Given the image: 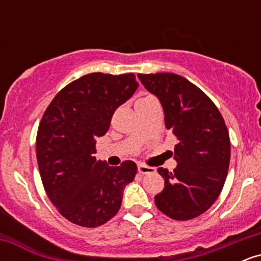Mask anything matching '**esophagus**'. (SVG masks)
<instances>
[{"label":"esophagus","instance_id":"1","mask_svg":"<svg viewBox=\"0 0 261 261\" xmlns=\"http://www.w3.org/2000/svg\"><path fill=\"white\" fill-rule=\"evenodd\" d=\"M137 170H139L140 174H151V173L154 172V168H152V167H148V166H143V164H140V166L137 167Z\"/></svg>","mask_w":261,"mask_h":261}]
</instances>
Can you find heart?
I'll return each instance as SVG.
<instances>
[{"mask_svg":"<svg viewBox=\"0 0 261 261\" xmlns=\"http://www.w3.org/2000/svg\"><path fill=\"white\" fill-rule=\"evenodd\" d=\"M152 101H157V100H155L153 97H151V95H145V97H141L140 99L136 101V107H139V106H143V104L152 103Z\"/></svg>","mask_w":261,"mask_h":261,"instance_id":"heart-1","label":"heart"}]
</instances>
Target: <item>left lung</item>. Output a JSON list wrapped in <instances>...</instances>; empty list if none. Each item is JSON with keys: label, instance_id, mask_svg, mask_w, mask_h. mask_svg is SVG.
<instances>
[{"label": "left lung", "instance_id": "8db88e82", "mask_svg": "<svg viewBox=\"0 0 261 261\" xmlns=\"http://www.w3.org/2000/svg\"><path fill=\"white\" fill-rule=\"evenodd\" d=\"M137 76L160 99L166 127L178 140V166L173 172L157 169L164 189L154 203L173 220H193L207 211L222 191L230 158L228 130L214 101L190 81L169 72Z\"/></svg>", "mask_w": 261, "mask_h": 261}]
</instances>
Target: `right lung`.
Wrapping results in <instances>:
<instances>
[{"instance_id":"add662e5","label":"right lung","mask_w":261,"mask_h":261,"mask_svg":"<svg viewBox=\"0 0 261 261\" xmlns=\"http://www.w3.org/2000/svg\"><path fill=\"white\" fill-rule=\"evenodd\" d=\"M134 73H88L68 83L45 110L37 134V161L45 193L60 214L94 228L118 214L135 179L133 161L109 167L97 161L95 139L109 130L116 108L136 88Z\"/></svg>"}]
</instances>
